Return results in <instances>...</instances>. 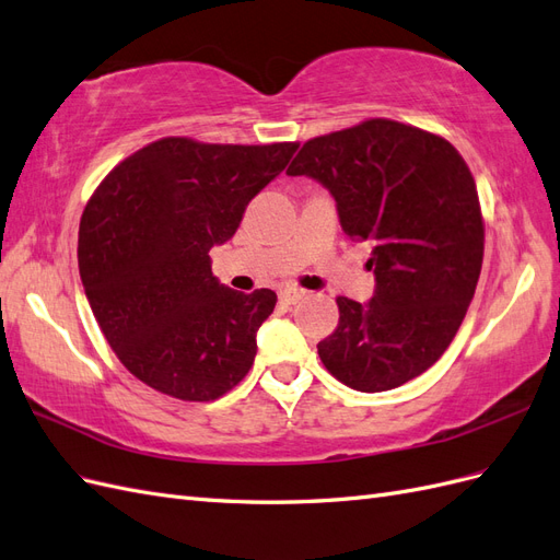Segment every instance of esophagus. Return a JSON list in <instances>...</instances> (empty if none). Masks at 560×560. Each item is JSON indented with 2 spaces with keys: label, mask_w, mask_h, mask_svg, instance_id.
Listing matches in <instances>:
<instances>
[{
  "label": "esophagus",
  "mask_w": 560,
  "mask_h": 560,
  "mask_svg": "<svg viewBox=\"0 0 560 560\" xmlns=\"http://www.w3.org/2000/svg\"><path fill=\"white\" fill-rule=\"evenodd\" d=\"M301 299H306V290H296V287H284L280 292V301L287 303V306H294Z\"/></svg>",
  "instance_id": "1"
}]
</instances>
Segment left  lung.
Returning a JSON list of instances; mask_svg holds the SVG:
<instances>
[{
  "label": "left lung",
  "instance_id": "left-lung-1",
  "mask_svg": "<svg viewBox=\"0 0 560 560\" xmlns=\"http://www.w3.org/2000/svg\"><path fill=\"white\" fill-rule=\"evenodd\" d=\"M287 175L336 198L348 238L371 245L369 303L338 296V327L317 343L329 374L360 393L420 376L451 346L483 264V214L465 159L442 135L393 118L319 135Z\"/></svg>",
  "mask_w": 560,
  "mask_h": 560
}]
</instances>
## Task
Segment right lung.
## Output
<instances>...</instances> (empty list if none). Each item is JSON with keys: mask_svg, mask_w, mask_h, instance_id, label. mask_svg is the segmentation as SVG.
<instances>
[{"mask_svg": "<svg viewBox=\"0 0 560 560\" xmlns=\"http://www.w3.org/2000/svg\"><path fill=\"white\" fill-rule=\"evenodd\" d=\"M299 142L208 144L161 138L100 182L79 224V273L93 315L135 378L182 401L238 385L276 292L219 284L210 249Z\"/></svg>", "mask_w": 560, "mask_h": 560, "instance_id": "add662e5", "label": "right lung"}]
</instances>
